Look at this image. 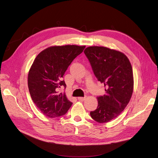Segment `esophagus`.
Returning <instances> with one entry per match:
<instances>
[{
    "instance_id": "obj_1",
    "label": "esophagus",
    "mask_w": 158,
    "mask_h": 158,
    "mask_svg": "<svg viewBox=\"0 0 158 158\" xmlns=\"http://www.w3.org/2000/svg\"><path fill=\"white\" fill-rule=\"evenodd\" d=\"M86 98V96H84V97H79L78 100L80 101H84Z\"/></svg>"
}]
</instances>
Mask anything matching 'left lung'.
Returning a JSON list of instances; mask_svg holds the SVG:
<instances>
[{
  "mask_svg": "<svg viewBox=\"0 0 158 158\" xmlns=\"http://www.w3.org/2000/svg\"><path fill=\"white\" fill-rule=\"evenodd\" d=\"M96 77L105 86V94L97 97L98 107L90 115L98 123L117 118L129 104L133 91V73L126 56L104 47H89L84 50Z\"/></svg>",
  "mask_w": 158,
  "mask_h": 158,
  "instance_id": "8db88e82",
  "label": "left lung"
}]
</instances>
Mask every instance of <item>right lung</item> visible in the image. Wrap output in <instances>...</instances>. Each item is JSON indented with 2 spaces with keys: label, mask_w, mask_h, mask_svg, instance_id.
<instances>
[{
  "label": "right lung",
  "mask_w": 158,
  "mask_h": 158,
  "mask_svg": "<svg viewBox=\"0 0 158 158\" xmlns=\"http://www.w3.org/2000/svg\"><path fill=\"white\" fill-rule=\"evenodd\" d=\"M85 46H54L44 49L35 59L28 74L30 95L40 112L50 118L65 115L72 102L60 88L65 89L63 76Z\"/></svg>",
  "instance_id": "add662e5"
}]
</instances>
